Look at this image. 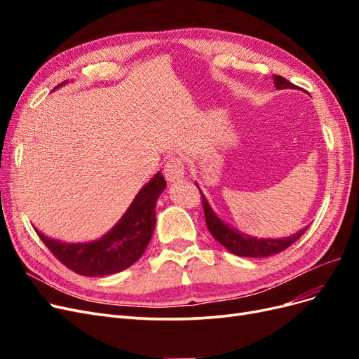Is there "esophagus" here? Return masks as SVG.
Segmentation results:
<instances>
[{"mask_svg": "<svg viewBox=\"0 0 359 359\" xmlns=\"http://www.w3.org/2000/svg\"><path fill=\"white\" fill-rule=\"evenodd\" d=\"M184 172H186V166H184V161L178 156H172L165 165V177L169 182H173L177 180H181L184 177Z\"/></svg>", "mask_w": 359, "mask_h": 359, "instance_id": "34e87169", "label": "esophagus"}]
</instances>
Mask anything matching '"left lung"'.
Wrapping results in <instances>:
<instances>
[{"label": "left lung", "instance_id": "1", "mask_svg": "<svg viewBox=\"0 0 359 359\" xmlns=\"http://www.w3.org/2000/svg\"><path fill=\"white\" fill-rule=\"evenodd\" d=\"M274 85L277 90H297L298 86L293 85L292 82L281 78L278 74H274ZM202 198V206L205 212V220L206 226H208V231L211 235L219 241L223 247H226L229 252H232L236 256H244V257H268L283 252L287 247H290L293 243L298 241L299 238L307 231L302 229L298 233L287 236V238H280V240H257V238H252L247 235H241L236 232L232 227L224 224L219 217L214 214L211 206L206 202L205 196L201 193Z\"/></svg>", "mask_w": 359, "mask_h": 359}]
</instances>
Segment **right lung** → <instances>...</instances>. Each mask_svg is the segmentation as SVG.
<instances>
[{"label":"right lung","instance_id":"add662e5","mask_svg":"<svg viewBox=\"0 0 359 359\" xmlns=\"http://www.w3.org/2000/svg\"><path fill=\"white\" fill-rule=\"evenodd\" d=\"M66 82H62L64 85ZM60 86V85H58ZM55 90V88H53ZM166 187L161 173L137 193L123 219L111 232L93 243L64 244L36 231L62 265L85 277H102L132 266L144 255L156 226V202Z\"/></svg>","mask_w":359,"mask_h":359}]
</instances>
